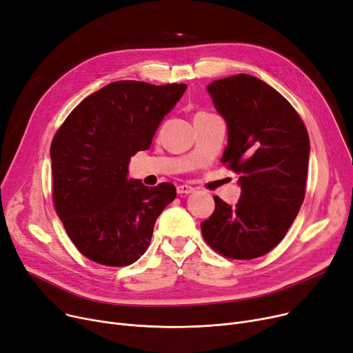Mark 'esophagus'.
<instances>
[{
	"label": "esophagus",
	"mask_w": 353,
	"mask_h": 353,
	"mask_svg": "<svg viewBox=\"0 0 353 353\" xmlns=\"http://www.w3.org/2000/svg\"><path fill=\"white\" fill-rule=\"evenodd\" d=\"M196 189L189 186V184H180V186H177V193L179 194H189V193H193Z\"/></svg>",
	"instance_id": "esophagus-1"
}]
</instances>
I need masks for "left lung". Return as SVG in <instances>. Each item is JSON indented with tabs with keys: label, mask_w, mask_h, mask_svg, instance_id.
I'll return each mask as SVG.
<instances>
[{
	"label": "left lung",
	"mask_w": 353,
	"mask_h": 353,
	"mask_svg": "<svg viewBox=\"0 0 353 353\" xmlns=\"http://www.w3.org/2000/svg\"><path fill=\"white\" fill-rule=\"evenodd\" d=\"M208 91L228 123L221 163L240 174L242 192L234 206L214 196V212L201 221V234L221 256L250 261L279 245L299 213L307 130L281 92L249 74L216 80Z\"/></svg>",
	"instance_id": "obj_1"
}]
</instances>
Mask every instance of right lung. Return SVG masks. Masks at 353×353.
<instances>
[{
    "label": "right lung",
    "mask_w": 353,
    "mask_h": 353,
    "mask_svg": "<svg viewBox=\"0 0 353 353\" xmlns=\"http://www.w3.org/2000/svg\"><path fill=\"white\" fill-rule=\"evenodd\" d=\"M186 84L114 81L74 108L51 141L52 201L79 252L105 266H128L150 245L154 223L176 197L172 183L127 179L128 163L152 145Z\"/></svg>",
    "instance_id": "obj_1"
}]
</instances>
